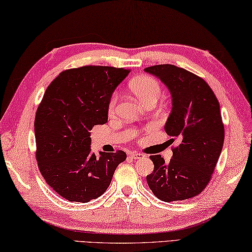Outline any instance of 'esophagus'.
<instances>
[{
    "label": "esophagus",
    "mask_w": 252,
    "mask_h": 252,
    "mask_svg": "<svg viewBox=\"0 0 252 252\" xmlns=\"http://www.w3.org/2000/svg\"><path fill=\"white\" fill-rule=\"evenodd\" d=\"M130 157L133 158V159H140V158H144L145 155H143V154H139V153H131Z\"/></svg>",
    "instance_id": "1"
}]
</instances>
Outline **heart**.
Returning <instances> with one entry per match:
<instances>
[{"label":"heart","mask_w":252,"mask_h":252,"mask_svg":"<svg viewBox=\"0 0 252 252\" xmlns=\"http://www.w3.org/2000/svg\"><path fill=\"white\" fill-rule=\"evenodd\" d=\"M130 92L135 95L145 105L151 100H157L159 98L161 88L157 79H155L149 75H140L131 79L128 84ZM118 97L114 94L110 97L108 103V113L113 114L117 105Z\"/></svg>","instance_id":"obj_1"}]
</instances>
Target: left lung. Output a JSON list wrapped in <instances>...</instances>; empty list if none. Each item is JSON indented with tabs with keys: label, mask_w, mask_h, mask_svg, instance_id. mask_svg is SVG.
Segmentation results:
<instances>
[{
	"label": "left lung",
	"mask_w": 252,
	"mask_h": 252,
	"mask_svg": "<svg viewBox=\"0 0 252 252\" xmlns=\"http://www.w3.org/2000/svg\"><path fill=\"white\" fill-rule=\"evenodd\" d=\"M165 84L171 95V110L165 131L180 144L165 162L153 155L154 170L147 184L160 200L192 198L210 182L222 151L224 128L217 97L204 79L171 64L145 68Z\"/></svg>",
	"instance_id": "1"
}]
</instances>
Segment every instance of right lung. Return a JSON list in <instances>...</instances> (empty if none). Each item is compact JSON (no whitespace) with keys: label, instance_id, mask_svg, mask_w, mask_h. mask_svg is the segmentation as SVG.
<instances>
[{"label":"right lung","instance_id":"1","mask_svg":"<svg viewBox=\"0 0 252 252\" xmlns=\"http://www.w3.org/2000/svg\"><path fill=\"white\" fill-rule=\"evenodd\" d=\"M129 70L84 66L62 72L47 87L35 115L39 171L68 201L88 202L103 195L126 153L91 152V130L108 119V103Z\"/></svg>","mask_w":252,"mask_h":252}]
</instances>
